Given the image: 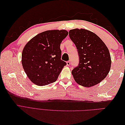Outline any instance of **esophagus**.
<instances>
[{
    "label": "esophagus",
    "instance_id": "34e87169",
    "mask_svg": "<svg viewBox=\"0 0 125 125\" xmlns=\"http://www.w3.org/2000/svg\"><path fill=\"white\" fill-rule=\"evenodd\" d=\"M70 65V61L67 62V66H69Z\"/></svg>",
    "mask_w": 125,
    "mask_h": 125
}]
</instances>
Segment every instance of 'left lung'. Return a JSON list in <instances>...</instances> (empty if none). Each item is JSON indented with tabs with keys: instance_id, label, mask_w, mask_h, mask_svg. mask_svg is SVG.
<instances>
[{
	"instance_id": "left-lung-1",
	"label": "left lung",
	"mask_w": 125,
	"mask_h": 125,
	"mask_svg": "<svg viewBox=\"0 0 125 125\" xmlns=\"http://www.w3.org/2000/svg\"><path fill=\"white\" fill-rule=\"evenodd\" d=\"M77 47L79 65L72 70L75 81L84 87L99 83L107 76L111 67V58L105 43L95 33L84 29L69 32Z\"/></svg>"
}]
</instances>
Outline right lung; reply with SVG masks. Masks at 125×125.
I'll use <instances>...</instances> for the list:
<instances>
[{
    "label": "right lung",
    "mask_w": 125,
    "mask_h": 125,
    "mask_svg": "<svg viewBox=\"0 0 125 125\" xmlns=\"http://www.w3.org/2000/svg\"><path fill=\"white\" fill-rule=\"evenodd\" d=\"M68 34L65 30H48L38 34L25 45L22 64L33 83L43 86L57 80L67 64L61 60L60 46Z\"/></svg>",
    "instance_id": "add662e5"
}]
</instances>
